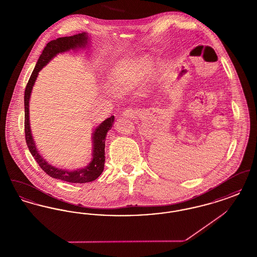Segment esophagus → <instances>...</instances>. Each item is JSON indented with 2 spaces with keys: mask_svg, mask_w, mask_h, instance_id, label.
Returning <instances> with one entry per match:
<instances>
[{
  "mask_svg": "<svg viewBox=\"0 0 257 257\" xmlns=\"http://www.w3.org/2000/svg\"><path fill=\"white\" fill-rule=\"evenodd\" d=\"M137 114V111L132 109H129V110H126L123 112V116L124 117H134L135 115Z\"/></svg>",
  "mask_w": 257,
  "mask_h": 257,
  "instance_id": "1",
  "label": "esophagus"
}]
</instances>
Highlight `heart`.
Wrapping results in <instances>:
<instances>
[{"instance_id":"obj_1","label":"heart","mask_w":257,"mask_h":257,"mask_svg":"<svg viewBox=\"0 0 257 257\" xmlns=\"http://www.w3.org/2000/svg\"><path fill=\"white\" fill-rule=\"evenodd\" d=\"M148 63L144 60L120 64L113 72V82L117 87L123 88L130 83L143 79L148 73Z\"/></svg>"}]
</instances>
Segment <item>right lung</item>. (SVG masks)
I'll return each mask as SVG.
<instances>
[{
	"label": "right lung",
	"instance_id": "obj_1",
	"mask_svg": "<svg viewBox=\"0 0 257 257\" xmlns=\"http://www.w3.org/2000/svg\"><path fill=\"white\" fill-rule=\"evenodd\" d=\"M89 41L88 36L86 33H82L78 35H74L71 37H59L55 40L50 41L46 47L42 51L36 67L31 75L29 82L25 89L24 106H25V137L26 143L29 147L30 152L33 157L37 161L39 167L45 171L48 175L53 178L60 179L62 181L70 182V183H86L95 180L100 176V174L104 170L105 164V140L108 131L110 130L112 123L114 120V116L111 115L106 120H104L99 126L96 127L95 131L92 133V160L86 166V168H82L75 171H67L56 168L51 166L47 161L43 159V157L38 153L35 141L33 139L31 126H30V117H29V104L30 97L32 93L33 86L38 76V72L49 62L54 57H56L60 53H64L69 50L86 48L87 42Z\"/></svg>",
	"mask_w": 257,
	"mask_h": 257
}]
</instances>
